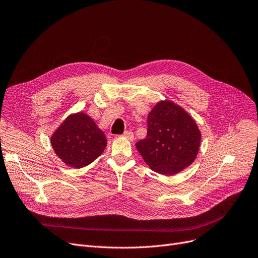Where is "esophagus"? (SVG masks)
I'll return each mask as SVG.
<instances>
[{
  "label": "esophagus",
  "instance_id": "obj_1",
  "mask_svg": "<svg viewBox=\"0 0 258 258\" xmlns=\"http://www.w3.org/2000/svg\"><path fill=\"white\" fill-rule=\"evenodd\" d=\"M124 138H126V139H128L130 141H133L134 140V134H133V132H131V131H125L123 133V135H122Z\"/></svg>",
  "mask_w": 258,
  "mask_h": 258
}]
</instances>
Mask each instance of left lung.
<instances>
[{
  "mask_svg": "<svg viewBox=\"0 0 258 258\" xmlns=\"http://www.w3.org/2000/svg\"><path fill=\"white\" fill-rule=\"evenodd\" d=\"M201 132L188 112L171 101H160L148 116V134L136 148L147 165L163 175H174L191 165Z\"/></svg>",
  "mask_w": 258,
  "mask_h": 258,
  "instance_id": "left-lung-1",
  "label": "left lung"
}]
</instances>
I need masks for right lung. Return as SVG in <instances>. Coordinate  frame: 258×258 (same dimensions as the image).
I'll use <instances>...</instances> for the list:
<instances>
[{"label": "right lung", "mask_w": 258, "mask_h": 258, "mask_svg": "<svg viewBox=\"0 0 258 258\" xmlns=\"http://www.w3.org/2000/svg\"><path fill=\"white\" fill-rule=\"evenodd\" d=\"M51 145L62 163L80 169L103 153L107 140L88 114L80 111L63 120L51 136Z\"/></svg>", "instance_id": "obj_1"}]
</instances>
